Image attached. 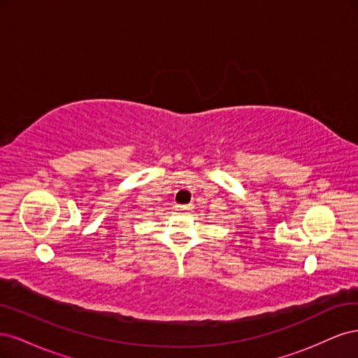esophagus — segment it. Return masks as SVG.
Wrapping results in <instances>:
<instances>
[{
    "instance_id": "1",
    "label": "esophagus",
    "mask_w": 358,
    "mask_h": 358,
    "mask_svg": "<svg viewBox=\"0 0 358 358\" xmlns=\"http://www.w3.org/2000/svg\"><path fill=\"white\" fill-rule=\"evenodd\" d=\"M192 206L191 204H178L176 210H191Z\"/></svg>"
}]
</instances>
